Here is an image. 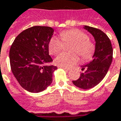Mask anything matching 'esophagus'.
<instances>
[{
  "instance_id": "34e87169",
  "label": "esophagus",
  "mask_w": 121,
  "mask_h": 121,
  "mask_svg": "<svg viewBox=\"0 0 121 121\" xmlns=\"http://www.w3.org/2000/svg\"><path fill=\"white\" fill-rule=\"evenodd\" d=\"M59 68H60L64 69L65 70H66V71H68V70H69V69H70L68 68H66V67H64V66H59Z\"/></svg>"
}]
</instances>
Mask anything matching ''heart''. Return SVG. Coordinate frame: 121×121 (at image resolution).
Wrapping results in <instances>:
<instances>
[{"label": "heart", "mask_w": 121, "mask_h": 121, "mask_svg": "<svg viewBox=\"0 0 121 121\" xmlns=\"http://www.w3.org/2000/svg\"><path fill=\"white\" fill-rule=\"evenodd\" d=\"M61 37H52L48 44L49 52L52 55H56L64 49V42H73L72 52L76 53H62L55 60V62L59 66L68 68L76 64L79 60L78 53L83 59H88L92 56L94 46L89 41V37L84 32L78 29H69L61 33Z\"/></svg>", "instance_id": "b5f03b06"}]
</instances>
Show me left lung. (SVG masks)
<instances>
[{
	"mask_svg": "<svg viewBox=\"0 0 121 121\" xmlns=\"http://www.w3.org/2000/svg\"><path fill=\"white\" fill-rule=\"evenodd\" d=\"M96 41L93 60L82 66V73L76 80L72 81L76 86L82 89H90L98 84L105 77L112 60L113 50L110 39L101 30L84 26Z\"/></svg>",
	"mask_w": 121,
	"mask_h": 121,
	"instance_id": "8db88e82",
	"label": "left lung"
}]
</instances>
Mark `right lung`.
Segmentation results:
<instances>
[{
	"mask_svg": "<svg viewBox=\"0 0 121 121\" xmlns=\"http://www.w3.org/2000/svg\"><path fill=\"white\" fill-rule=\"evenodd\" d=\"M53 28L34 26L24 30L15 38L9 52L11 71L19 84L30 92L43 91L52 82L56 66L49 55L48 44Z\"/></svg>",
	"mask_w": 121,
	"mask_h": 121,
	"instance_id": "1",
	"label": "right lung"
}]
</instances>
